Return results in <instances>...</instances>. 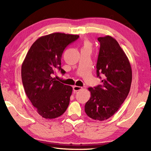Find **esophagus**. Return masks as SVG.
I'll return each mask as SVG.
<instances>
[{"mask_svg":"<svg viewBox=\"0 0 151 151\" xmlns=\"http://www.w3.org/2000/svg\"><path fill=\"white\" fill-rule=\"evenodd\" d=\"M82 89V87H80V86H73V91H78L80 90H81V89Z\"/></svg>","mask_w":151,"mask_h":151,"instance_id":"34e87169","label":"esophagus"}]
</instances>
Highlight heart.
I'll use <instances>...</instances> for the list:
<instances>
[{
	"label": "heart",
	"instance_id": "obj_1",
	"mask_svg": "<svg viewBox=\"0 0 151 151\" xmlns=\"http://www.w3.org/2000/svg\"><path fill=\"white\" fill-rule=\"evenodd\" d=\"M84 47H90V45H89L88 41H85V42H84Z\"/></svg>",
	"mask_w": 151,
	"mask_h": 151
}]
</instances>
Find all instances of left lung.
Returning a JSON list of instances; mask_svg holds the SVG:
<instances>
[{
  "label": "left lung",
  "instance_id": "8db88e82",
  "mask_svg": "<svg viewBox=\"0 0 151 151\" xmlns=\"http://www.w3.org/2000/svg\"><path fill=\"white\" fill-rule=\"evenodd\" d=\"M100 49L97 63V76L102 84L89 88L91 97L85 112L95 120L104 121L114 115L130 91L132 73L129 60L117 41L110 36L98 37Z\"/></svg>",
  "mask_w": 151,
  "mask_h": 151
}]
</instances>
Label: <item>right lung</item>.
<instances>
[{
    "mask_svg": "<svg viewBox=\"0 0 151 151\" xmlns=\"http://www.w3.org/2000/svg\"><path fill=\"white\" fill-rule=\"evenodd\" d=\"M78 37L59 32L41 36L32 44L22 62L21 78L25 93L43 118L60 117L69 104L73 88L52 76L57 69L65 73L61 67L63 52Z\"/></svg>",
    "mask_w": 151,
    "mask_h": 151,
    "instance_id": "right-lung-1",
    "label": "right lung"
}]
</instances>
